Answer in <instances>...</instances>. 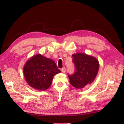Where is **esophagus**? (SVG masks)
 <instances>
[{"label": "esophagus", "mask_w": 124, "mask_h": 124, "mask_svg": "<svg viewBox=\"0 0 124 124\" xmlns=\"http://www.w3.org/2000/svg\"><path fill=\"white\" fill-rule=\"evenodd\" d=\"M62 73H65L66 72V68H62Z\"/></svg>", "instance_id": "obj_1"}]
</instances>
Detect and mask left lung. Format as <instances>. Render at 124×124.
Wrapping results in <instances>:
<instances>
[{"instance_id":"obj_1","label":"left lung","mask_w":124,"mask_h":124,"mask_svg":"<svg viewBox=\"0 0 124 124\" xmlns=\"http://www.w3.org/2000/svg\"><path fill=\"white\" fill-rule=\"evenodd\" d=\"M72 56L75 70L73 74H68L70 83L76 88H83L94 81L99 68V62L94 57L83 53Z\"/></svg>"}]
</instances>
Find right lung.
Masks as SVG:
<instances>
[{"mask_svg":"<svg viewBox=\"0 0 124 124\" xmlns=\"http://www.w3.org/2000/svg\"><path fill=\"white\" fill-rule=\"evenodd\" d=\"M23 71L28 84L39 90H45L49 88L54 76L61 72L54 61L40 54L28 60Z\"/></svg>","mask_w":124,"mask_h":124,"instance_id":"obj_1","label":"right lung"}]
</instances>
